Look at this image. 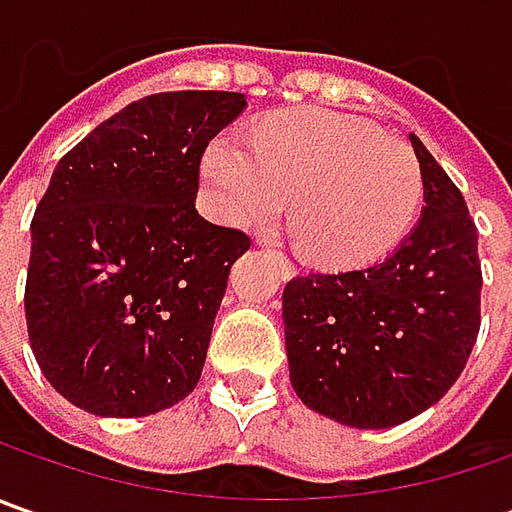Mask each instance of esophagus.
<instances>
[{
  "label": "esophagus",
  "instance_id": "esophagus-1",
  "mask_svg": "<svg viewBox=\"0 0 512 512\" xmlns=\"http://www.w3.org/2000/svg\"><path fill=\"white\" fill-rule=\"evenodd\" d=\"M270 250H273V256H276V265L282 267V276H285V279H290V276L296 273V270H293V265H290V259H287L285 253H279L276 247H270Z\"/></svg>",
  "mask_w": 512,
  "mask_h": 512
}]
</instances>
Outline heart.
Segmentation results:
<instances>
[{"label": "heart", "instance_id": "heart-1", "mask_svg": "<svg viewBox=\"0 0 512 512\" xmlns=\"http://www.w3.org/2000/svg\"><path fill=\"white\" fill-rule=\"evenodd\" d=\"M202 173L213 210L230 225H270L293 199V236L325 265L376 256L422 199L413 150L333 110L273 116L250 142L222 133L207 145Z\"/></svg>", "mask_w": 512, "mask_h": 512}]
</instances>
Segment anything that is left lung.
I'll return each mask as SVG.
<instances>
[{"label": "left lung", "mask_w": 512, "mask_h": 512, "mask_svg": "<svg viewBox=\"0 0 512 512\" xmlns=\"http://www.w3.org/2000/svg\"><path fill=\"white\" fill-rule=\"evenodd\" d=\"M422 219L390 256L307 273L282 293L290 382L327 419L382 430L419 416L462 376L482 325L479 230L464 196L410 133Z\"/></svg>", "instance_id": "1"}]
</instances>
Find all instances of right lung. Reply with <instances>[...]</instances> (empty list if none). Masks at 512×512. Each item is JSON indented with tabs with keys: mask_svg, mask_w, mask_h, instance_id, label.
Listing matches in <instances>:
<instances>
[{
	"mask_svg": "<svg viewBox=\"0 0 512 512\" xmlns=\"http://www.w3.org/2000/svg\"><path fill=\"white\" fill-rule=\"evenodd\" d=\"M230 90L153 93L68 150L30 222L33 356L70 404L136 419L182 402L205 367L230 265L250 236L196 210Z\"/></svg>",
	"mask_w": 512,
	"mask_h": 512,
	"instance_id": "right-lung-1",
	"label": "right lung"
}]
</instances>
